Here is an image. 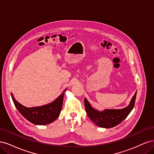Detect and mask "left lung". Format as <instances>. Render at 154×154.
<instances>
[{"label": "left lung", "mask_w": 154, "mask_h": 154, "mask_svg": "<svg viewBox=\"0 0 154 154\" xmlns=\"http://www.w3.org/2000/svg\"><path fill=\"white\" fill-rule=\"evenodd\" d=\"M137 91L130 102V104L122 109H105L103 111H99L92 108L89 102L85 98L84 103L85 110L89 118L97 126L101 128H112L119 125L127 117L130 112L133 109Z\"/></svg>", "instance_id": "1"}]
</instances>
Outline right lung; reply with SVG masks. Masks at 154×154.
I'll return each mask as SVG.
<instances>
[{"label":"right lung","instance_id":"1","mask_svg":"<svg viewBox=\"0 0 154 154\" xmlns=\"http://www.w3.org/2000/svg\"><path fill=\"white\" fill-rule=\"evenodd\" d=\"M65 89L54 101L51 103L40 106L27 108L23 106L14 98L11 93V97L14 104L19 112L29 122L35 125H44L53 122L57 119L62 110Z\"/></svg>","mask_w":154,"mask_h":154}]
</instances>
